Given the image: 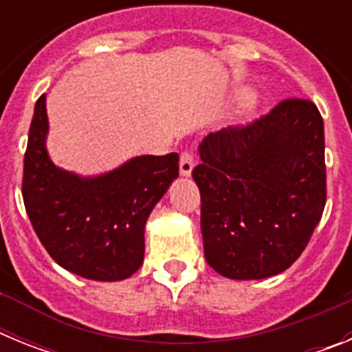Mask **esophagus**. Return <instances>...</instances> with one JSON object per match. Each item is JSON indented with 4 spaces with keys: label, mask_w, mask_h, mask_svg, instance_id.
I'll use <instances>...</instances> for the list:
<instances>
[{
    "label": "esophagus",
    "mask_w": 352,
    "mask_h": 352,
    "mask_svg": "<svg viewBox=\"0 0 352 352\" xmlns=\"http://www.w3.org/2000/svg\"><path fill=\"white\" fill-rule=\"evenodd\" d=\"M194 169V155L192 151H183L182 157H179V173L183 176H188Z\"/></svg>",
    "instance_id": "esophagus-1"
}]
</instances>
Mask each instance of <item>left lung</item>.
Segmentation results:
<instances>
[{"label":"left lung","instance_id":"obj_1","mask_svg":"<svg viewBox=\"0 0 352 352\" xmlns=\"http://www.w3.org/2000/svg\"><path fill=\"white\" fill-rule=\"evenodd\" d=\"M199 153L192 178L208 264L234 280L285 272L326 204L324 123L316 104L285 98L245 125L210 133Z\"/></svg>","mask_w":352,"mask_h":352}]
</instances>
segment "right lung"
Returning <instances> with one entry per match:
<instances>
[{
  "mask_svg": "<svg viewBox=\"0 0 352 352\" xmlns=\"http://www.w3.org/2000/svg\"><path fill=\"white\" fill-rule=\"evenodd\" d=\"M45 95L35 104L24 153L23 199L49 256L89 280L129 278L144 259V226L178 178V153L135 157L120 169L79 178L54 166L45 151Z\"/></svg>",
  "mask_w": 352,
  "mask_h": 352,
  "instance_id": "right-lung-1",
  "label": "right lung"
}]
</instances>
